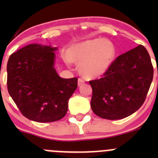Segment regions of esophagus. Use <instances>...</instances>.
Here are the masks:
<instances>
[{
  "mask_svg": "<svg viewBox=\"0 0 158 158\" xmlns=\"http://www.w3.org/2000/svg\"><path fill=\"white\" fill-rule=\"evenodd\" d=\"M84 82H85V80H84L83 79H82V78H79V79H78V85H82Z\"/></svg>",
  "mask_w": 158,
  "mask_h": 158,
  "instance_id": "1",
  "label": "esophagus"
}]
</instances>
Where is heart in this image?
I'll return each instance as SVG.
<instances>
[{
    "instance_id": "heart-1",
    "label": "heart",
    "mask_w": 158,
    "mask_h": 158,
    "mask_svg": "<svg viewBox=\"0 0 158 158\" xmlns=\"http://www.w3.org/2000/svg\"><path fill=\"white\" fill-rule=\"evenodd\" d=\"M115 56V47L109 40H89L72 47L69 56L79 64L80 73L89 79L102 76L110 67ZM66 63H70L69 59Z\"/></svg>"
}]
</instances>
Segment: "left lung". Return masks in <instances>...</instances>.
Wrapping results in <instances>:
<instances>
[{
    "label": "left lung",
    "instance_id": "left-lung-1",
    "mask_svg": "<svg viewBox=\"0 0 158 158\" xmlns=\"http://www.w3.org/2000/svg\"><path fill=\"white\" fill-rule=\"evenodd\" d=\"M154 75L149 53L142 45L118 56L98 79L89 81L91 108L109 120L126 118L145 101Z\"/></svg>",
    "mask_w": 158,
    "mask_h": 158
}]
</instances>
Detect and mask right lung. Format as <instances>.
Wrapping results in <instances>:
<instances>
[{
    "instance_id": "1",
    "label": "right lung",
    "mask_w": 158,
    "mask_h": 158,
    "mask_svg": "<svg viewBox=\"0 0 158 158\" xmlns=\"http://www.w3.org/2000/svg\"><path fill=\"white\" fill-rule=\"evenodd\" d=\"M57 47L30 44L11 54L7 62V90L23 116L52 122L66 115L77 78L63 79L54 69Z\"/></svg>"
}]
</instances>
